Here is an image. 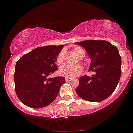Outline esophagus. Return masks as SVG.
I'll return each mask as SVG.
<instances>
[{"label":"esophagus","mask_w":133,"mask_h":133,"mask_svg":"<svg viewBox=\"0 0 133 133\" xmlns=\"http://www.w3.org/2000/svg\"><path fill=\"white\" fill-rule=\"evenodd\" d=\"M65 80H66V82H70V81L71 80V78H66V79H65Z\"/></svg>","instance_id":"obj_1"}]
</instances>
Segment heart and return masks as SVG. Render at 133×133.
Segmentation results:
<instances>
[{"label":"heart","instance_id":"1","mask_svg":"<svg viewBox=\"0 0 133 133\" xmlns=\"http://www.w3.org/2000/svg\"><path fill=\"white\" fill-rule=\"evenodd\" d=\"M75 54L79 57H83L85 55V52L80 47H75L74 49ZM64 61V51H62L57 56L55 60V63L57 65H61ZM83 70L82 66L79 64L77 65H69L64 64L61 66L59 69V74L61 76H63L66 78H75L79 76Z\"/></svg>","mask_w":133,"mask_h":133}]
</instances>
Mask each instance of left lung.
<instances>
[{"label": "left lung", "instance_id": "1", "mask_svg": "<svg viewBox=\"0 0 133 133\" xmlns=\"http://www.w3.org/2000/svg\"><path fill=\"white\" fill-rule=\"evenodd\" d=\"M86 49L91 59L89 71L95 74L79 78L76 92L80 98L92 102L107 99L115 90L121 75V57L116 46L108 41L86 40L76 42Z\"/></svg>", "mask_w": 133, "mask_h": 133}]
</instances>
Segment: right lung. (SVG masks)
<instances>
[{
  "label": "right lung",
  "mask_w": 133,
  "mask_h": 133,
  "mask_svg": "<svg viewBox=\"0 0 133 133\" xmlns=\"http://www.w3.org/2000/svg\"><path fill=\"white\" fill-rule=\"evenodd\" d=\"M63 47V45L37 47L17 61L14 81L16 94L22 103L41 108L56 98L65 78L49 76L57 70L55 60Z\"/></svg>",
  "instance_id": "obj_1"
}]
</instances>
